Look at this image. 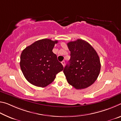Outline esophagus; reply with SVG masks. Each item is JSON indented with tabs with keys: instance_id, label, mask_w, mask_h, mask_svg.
Instances as JSON below:
<instances>
[{
	"instance_id": "obj_1",
	"label": "esophagus",
	"mask_w": 121,
	"mask_h": 121,
	"mask_svg": "<svg viewBox=\"0 0 121 121\" xmlns=\"http://www.w3.org/2000/svg\"><path fill=\"white\" fill-rule=\"evenodd\" d=\"M61 63H62V65H63V67H65V61H63L61 62Z\"/></svg>"
}]
</instances>
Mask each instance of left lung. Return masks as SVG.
I'll list each match as a JSON object with an SVG mask.
<instances>
[{"mask_svg": "<svg viewBox=\"0 0 121 121\" xmlns=\"http://www.w3.org/2000/svg\"><path fill=\"white\" fill-rule=\"evenodd\" d=\"M70 51L69 64L63 73L69 84L76 89L91 86L99 75L101 64L99 56L89 43L80 39L67 43Z\"/></svg>", "mask_w": 121, "mask_h": 121, "instance_id": "8db88e82", "label": "left lung"}]
</instances>
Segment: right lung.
I'll use <instances>...</instances> for the list:
<instances>
[{"label": "right lung", "instance_id": "add662e5", "mask_svg": "<svg viewBox=\"0 0 121 121\" xmlns=\"http://www.w3.org/2000/svg\"><path fill=\"white\" fill-rule=\"evenodd\" d=\"M58 40L43 39L24 49L20 58V67L26 80L31 84L44 87L54 80L63 69L52 52Z\"/></svg>", "mask_w": 121, "mask_h": 121}]
</instances>
